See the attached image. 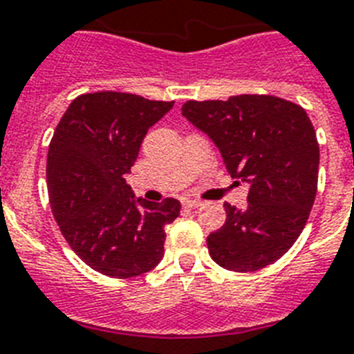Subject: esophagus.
<instances>
[{
    "label": "esophagus",
    "mask_w": 354,
    "mask_h": 354,
    "mask_svg": "<svg viewBox=\"0 0 354 354\" xmlns=\"http://www.w3.org/2000/svg\"><path fill=\"white\" fill-rule=\"evenodd\" d=\"M183 205H185L187 209H198V207L202 205V202H198V200H185Z\"/></svg>",
    "instance_id": "34e87169"
}]
</instances>
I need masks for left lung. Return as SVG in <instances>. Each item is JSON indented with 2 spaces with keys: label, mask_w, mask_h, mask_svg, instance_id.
<instances>
[{
  "label": "left lung",
  "mask_w": 354,
  "mask_h": 354,
  "mask_svg": "<svg viewBox=\"0 0 354 354\" xmlns=\"http://www.w3.org/2000/svg\"><path fill=\"white\" fill-rule=\"evenodd\" d=\"M182 114L211 138L227 172L249 183L245 209L223 203L227 220L207 236L218 266L236 272L281 258L307 223L318 185L317 132L307 112L277 96L183 103Z\"/></svg>",
  "instance_id": "left-lung-1"
}]
</instances>
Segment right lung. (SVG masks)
I'll use <instances>...</instances> for the list:
<instances>
[{
    "label": "right lung",
    "instance_id": "obj_1",
    "mask_svg": "<svg viewBox=\"0 0 354 354\" xmlns=\"http://www.w3.org/2000/svg\"><path fill=\"white\" fill-rule=\"evenodd\" d=\"M174 102L136 94L77 96L57 123L48 145L47 185L59 231L94 271L132 278L163 258L165 225L180 214V202L134 198L131 172L149 127Z\"/></svg>",
    "mask_w": 354,
    "mask_h": 354
}]
</instances>
